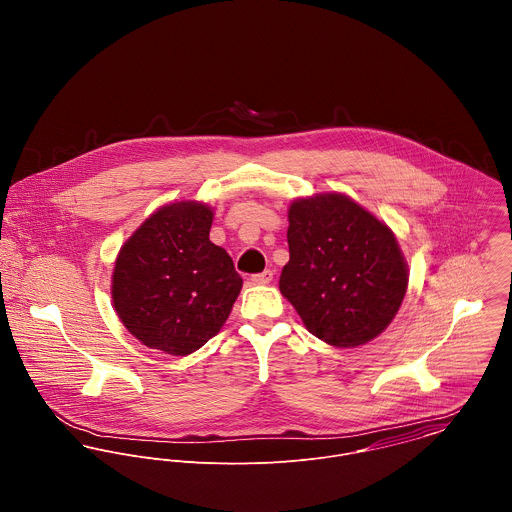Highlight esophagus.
<instances>
[{"label":"esophagus","instance_id":"esophagus-1","mask_svg":"<svg viewBox=\"0 0 512 512\" xmlns=\"http://www.w3.org/2000/svg\"><path fill=\"white\" fill-rule=\"evenodd\" d=\"M250 280H252V284H256V286H266V284H270V282L274 280V272H272V270H264V272H260V274H254Z\"/></svg>","mask_w":512,"mask_h":512}]
</instances>
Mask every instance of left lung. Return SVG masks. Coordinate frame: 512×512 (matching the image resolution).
<instances>
[{"label":"left lung","instance_id":"left-lung-1","mask_svg":"<svg viewBox=\"0 0 512 512\" xmlns=\"http://www.w3.org/2000/svg\"><path fill=\"white\" fill-rule=\"evenodd\" d=\"M290 262L280 292L309 333L333 347H359L394 319L408 270L392 230L345 195L290 207Z\"/></svg>","mask_w":512,"mask_h":512}]
</instances>
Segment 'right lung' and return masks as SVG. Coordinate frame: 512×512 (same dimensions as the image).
<instances>
[{
	"mask_svg": "<svg viewBox=\"0 0 512 512\" xmlns=\"http://www.w3.org/2000/svg\"><path fill=\"white\" fill-rule=\"evenodd\" d=\"M213 211L187 201L159 209L122 246L112 299L151 349L185 357L224 325L242 288L232 258L209 240Z\"/></svg>",
	"mask_w": 512,
	"mask_h": 512,
	"instance_id": "1",
	"label": "right lung"
}]
</instances>
